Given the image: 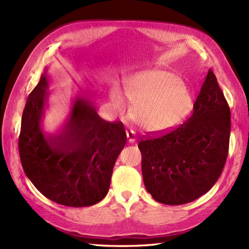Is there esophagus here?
Here are the masks:
<instances>
[{
	"label": "esophagus",
	"instance_id": "obj_1",
	"mask_svg": "<svg viewBox=\"0 0 249 249\" xmlns=\"http://www.w3.org/2000/svg\"><path fill=\"white\" fill-rule=\"evenodd\" d=\"M126 137H127V141L129 142V143H135L137 140L136 136L133 131H127V133H126Z\"/></svg>",
	"mask_w": 249,
	"mask_h": 249
}]
</instances>
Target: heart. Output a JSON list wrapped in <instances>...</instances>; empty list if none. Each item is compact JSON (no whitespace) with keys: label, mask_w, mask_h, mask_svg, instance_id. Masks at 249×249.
Instances as JSON below:
<instances>
[{"label":"heart","mask_w":249,"mask_h":249,"mask_svg":"<svg viewBox=\"0 0 249 249\" xmlns=\"http://www.w3.org/2000/svg\"><path fill=\"white\" fill-rule=\"evenodd\" d=\"M125 98L133 105L130 118L140 130L160 135L174 129L187 119L194 99L189 89L176 73L151 70L134 73L123 81ZM110 99L119 110H124L125 100L120 89L113 87Z\"/></svg>","instance_id":"obj_1"}]
</instances>
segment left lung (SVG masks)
<instances>
[{
    "instance_id": "8db88e82",
    "label": "left lung",
    "mask_w": 249,
    "mask_h": 249,
    "mask_svg": "<svg viewBox=\"0 0 249 249\" xmlns=\"http://www.w3.org/2000/svg\"><path fill=\"white\" fill-rule=\"evenodd\" d=\"M230 130V108L210 70L192 116L171 133L139 142L147 193L168 205L192 202L208 193L224 169Z\"/></svg>"
}]
</instances>
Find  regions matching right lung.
<instances>
[{"label": "right lung", "instance_id": "add662e5", "mask_svg": "<svg viewBox=\"0 0 249 249\" xmlns=\"http://www.w3.org/2000/svg\"><path fill=\"white\" fill-rule=\"evenodd\" d=\"M47 68L26 100L19 153L34 186L54 202L82 208L108 194L113 167L126 143L122 123H108L91 100L78 95L68 118L55 133H45L43 118L50 92Z\"/></svg>", "mask_w": 249, "mask_h": 249}]
</instances>
